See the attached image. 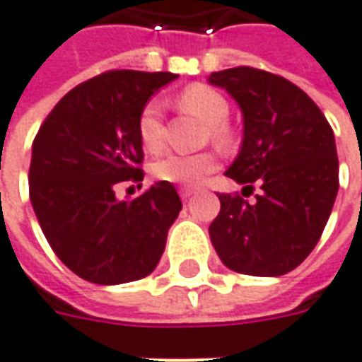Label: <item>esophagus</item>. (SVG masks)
I'll use <instances>...</instances> for the list:
<instances>
[{"mask_svg":"<svg viewBox=\"0 0 362 362\" xmlns=\"http://www.w3.org/2000/svg\"><path fill=\"white\" fill-rule=\"evenodd\" d=\"M179 195H181L183 201H187V199H191V197L195 195V189H193V187H181V189H179Z\"/></svg>","mask_w":362,"mask_h":362,"instance_id":"34e87169","label":"esophagus"}]
</instances>
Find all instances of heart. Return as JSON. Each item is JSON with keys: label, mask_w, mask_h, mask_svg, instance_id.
<instances>
[{"label": "heart", "mask_w": 362, "mask_h": 362, "mask_svg": "<svg viewBox=\"0 0 362 362\" xmlns=\"http://www.w3.org/2000/svg\"><path fill=\"white\" fill-rule=\"evenodd\" d=\"M179 106L189 114H195L209 126V134L214 144L226 141L224 122L228 119V102L221 92L205 84H193L179 94ZM138 136L141 146L157 153L163 148V114L159 102H148L138 118ZM216 167V157L213 153H195V156H169L157 159L151 165V173L159 181L175 183V185H197L201 179L213 173Z\"/></svg>", "instance_id": "obj_1"}]
</instances>
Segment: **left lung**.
<instances>
[{"label":"left lung","mask_w":362,"mask_h":362,"mask_svg":"<svg viewBox=\"0 0 362 362\" xmlns=\"http://www.w3.org/2000/svg\"><path fill=\"white\" fill-rule=\"evenodd\" d=\"M243 112L244 138L226 177L258 183L254 203L218 195L221 213L209 226L226 268L248 276H284L305 260L333 211L339 191L335 136L323 112L284 76L236 66L213 72Z\"/></svg>","instance_id":"left-lung-1"}]
</instances>
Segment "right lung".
I'll return each instance as SVG.
<instances>
[{
	"mask_svg": "<svg viewBox=\"0 0 362 362\" xmlns=\"http://www.w3.org/2000/svg\"><path fill=\"white\" fill-rule=\"evenodd\" d=\"M173 72L110 71L82 82L47 116L33 141L29 195L52 252L82 280L116 286L156 270L181 211L159 181L132 201L122 181H141V108Z\"/></svg>",
	"mask_w": 362,
	"mask_h": 362,
	"instance_id": "obj_1",
	"label": "right lung"
}]
</instances>
